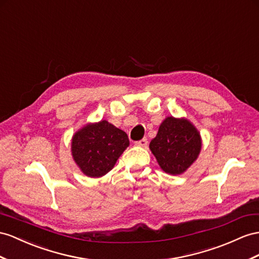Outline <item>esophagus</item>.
<instances>
[{"instance_id":"34e87169","label":"esophagus","mask_w":259,"mask_h":259,"mask_svg":"<svg viewBox=\"0 0 259 259\" xmlns=\"http://www.w3.org/2000/svg\"><path fill=\"white\" fill-rule=\"evenodd\" d=\"M136 144H137V145H139V147H141V148H147V145H148V140H147V139L144 138V139H142V140L136 142Z\"/></svg>"}]
</instances>
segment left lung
<instances>
[{
    "instance_id": "obj_1",
    "label": "left lung",
    "mask_w": 259,
    "mask_h": 259,
    "mask_svg": "<svg viewBox=\"0 0 259 259\" xmlns=\"http://www.w3.org/2000/svg\"><path fill=\"white\" fill-rule=\"evenodd\" d=\"M200 132L187 118L168 116L158 127L149 148L163 171L181 175L193 165L200 154Z\"/></svg>"
}]
</instances>
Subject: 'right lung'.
Instances as JSON below:
<instances>
[{"mask_svg":"<svg viewBox=\"0 0 259 259\" xmlns=\"http://www.w3.org/2000/svg\"><path fill=\"white\" fill-rule=\"evenodd\" d=\"M129 147L127 134L107 120L89 122L72 137L71 153L77 167L91 178H99L114 168Z\"/></svg>","mask_w":259,"mask_h":259,"instance_id":"obj_1","label":"right lung"}]
</instances>
